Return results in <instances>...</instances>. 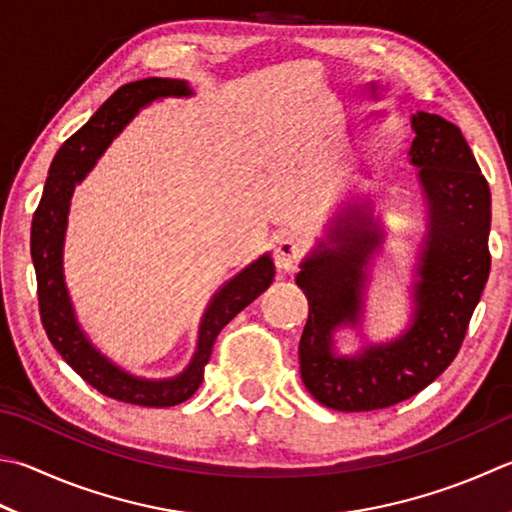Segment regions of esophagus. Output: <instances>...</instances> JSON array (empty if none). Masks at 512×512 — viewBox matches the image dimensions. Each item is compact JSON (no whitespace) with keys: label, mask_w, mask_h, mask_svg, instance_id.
Wrapping results in <instances>:
<instances>
[{"label":"esophagus","mask_w":512,"mask_h":512,"mask_svg":"<svg viewBox=\"0 0 512 512\" xmlns=\"http://www.w3.org/2000/svg\"><path fill=\"white\" fill-rule=\"evenodd\" d=\"M303 256V245L298 243L294 238H281L276 243L274 249V263L278 269H283V272H292L294 265L298 263V258Z\"/></svg>","instance_id":"1"}]
</instances>
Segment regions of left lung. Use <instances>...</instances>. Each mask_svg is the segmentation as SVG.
I'll return each instance as SVG.
<instances>
[{
	"label": "left lung",
	"instance_id": "obj_1",
	"mask_svg": "<svg viewBox=\"0 0 512 512\" xmlns=\"http://www.w3.org/2000/svg\"><path fill=\"white\" fill-rule=\"evenodd\" d=\"M410 165L428 202V234L414 283L412 323L399 339L334 354V332L359 325L370 258L383 231L368 205L336 216L296 285L310 303L298 345L301 379L312 397L341 412L390 408L430 385L455 361L490 274V189L459 127L441 115H412Z\"/></svg>",
	"mask_w": 512,
	"mask_h": 512
}]
</instances>
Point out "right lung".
Here are the masks:
<instances>
[{"label":"right lung","instance_id":"add662e5","mask_svg":"<svg viewBox=\"0 0 512 512\" xmlns=\"http://www.w3.org/2000/svg\"><path fill=\"white\" fill-rule=\"evenodd\" d=\"M194 93L187 82L171 77H147L120 86L84 127L62 144L48 169L44 194L35 209L31 227V256L37 274V298L48 341L82 379L115 401L144 408H169L194 397L200 388L205 365L220 330L238 312L256 301L274 281V263L269 254L260 256L229 283L218 289L200 321L198 347L191 363L173 379L151 381L124 372L95 347L77 323L64 283V234L71 196L77 182L95 165L111 140L127 127L142 106L158 98H189Z\"/></svg>","mask_w":512,"mask_h":512}]
</instances>
